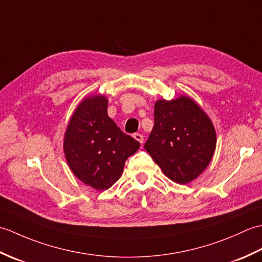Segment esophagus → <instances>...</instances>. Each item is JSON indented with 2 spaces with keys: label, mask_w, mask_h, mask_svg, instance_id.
<instances>
[{
  "label": "esophagus",
  "mask_w": 262,
  "mask_h": 262,
  "mask_svg": "<svg viewBox=\"0 0 262 262\" xmlns=\"http://www.w3.org/2000/svg\"><path fill=\"white\" fill-rule=\"evenodd\" d=\"M134 138H135L136 141L140 142L141 144H143V142H144V137H143V135H142V134H138V133H136V134H134Z\"/></svg>",
  "instance_id": "obj_1"
}]
</instances>
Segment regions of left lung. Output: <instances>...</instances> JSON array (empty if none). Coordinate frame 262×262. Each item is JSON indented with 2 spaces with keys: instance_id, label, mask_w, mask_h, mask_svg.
I'll use <instances>...</instances> for the list:
<instances>
[{
  "instance_id": "1",
  "label": "left lung",
  "mask_w": 262,
  "mask_h": 262,
  "mask_svg": "<svg viewBox=\"0 0 262 262\" xmlns=\"http://www.w3.org/2000/svg\"><path fill=\"white\" fill-rule=\"evenodd\" d=\"M144 147L169 179L186 185L208 166L216 148V132L192 99H162L155 102L154 127Z\"/></svg>"
}]
</instances>
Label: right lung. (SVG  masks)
<instances>
[{
	"mask_svg": "<svg viewBox=\"0 0 262 262\" xmlns=\"http://www.w3.org/2000/svg\"><path fill=\"white\" fill-rule=\"evenodd\" d=\"M108 100L91 96L77 105L64 137V153L72 172L97 190L119 179L125 161L141 144L109 118Z\"/></svg>",
	"mask_w": 262,
	"mask_h": 262,
	"instance_id": "right-lung-1",
	"label": "right lung"
}]
</instances>
